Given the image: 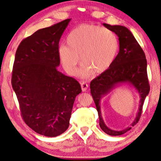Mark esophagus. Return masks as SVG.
I'll return each mask as SVG.
<instances>
[{
	"label": "esophagus",
	"instance_id": "34e87169",
	"mask_svg": "<svg viewBox=\"0 0 161 161\" xmlns=\"http://www.w3.org/2000/svg\"><path fill=\"white\" fill-rule=\"evenodd\" d=\"M88 87H89V85H88L86 82H85V81L81 82V90H82L83 92H85L86 90H87Z\"/></svg>",
	"mask_w": 161,
	"mask_h": 161
}]
</instances>
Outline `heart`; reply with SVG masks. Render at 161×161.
<instances>
[{
  "instance_id": "1",
  "label": "heart",
  "mask_w": 161,
  "mask_h": 161,
  "mask_svg": "<svg viewBox=\"0 0 161 161\" xmlns=\"http://www.w3.org/2000/svg\"><path fill=\"white\" fill-rule=\"evenodd\" d=\"M61 45L58 55L63 69L75 76L81 58L80 76L89 78L92 71L101 74L111 66L119 49V40L112 31L90 24L80 25L72 30Z\"/></svg>"
}]
</instances>
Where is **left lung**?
<instances>
[{
	"instance_id": "8db88e82",
	"label": "left lung",
	"mask_w": 161,
	"mask_h": 161,
	"mask_svg": "<svg viewBox=\"0 0 161 161\" xmlns=\"http://www.w3.org/2000/svg\"><path fill=\"white\" fill-rule=\"evenodd\" d=\"M103 25L118 36L119 50L111 66L91 81L90 92L98 111L101 128L108 135L119 136L130 130L131 127L121 130L108 128L101 115V100L103 97L123 84L132 85L140 96L139 111L134 121L131 123V126H134L139 120L144 100L149 92L147 72V64L143 49L128 28L122 25H110L106 23Z\"/></svg>"
}]
</instances>
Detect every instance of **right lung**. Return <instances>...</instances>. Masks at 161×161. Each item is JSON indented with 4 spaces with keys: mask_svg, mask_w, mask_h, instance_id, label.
Segmentation results:
<instances>
[{
    "mask_svg": "<svg viewBox=\"0 0 161 161\" xmlns=\"http://www.w3.org/2000/svg\"><path fill=\"white\" fill-rule=\"evenodd\" d=\"M71 19L40 29L20 43L14 63L12 85L25 123L48 137L69 126L75 98L81 92L75 79L58 71L59 42Z\"/></svg>",
    "mask_w": 161,
    "mask_h": 161,
    "instance_id": "1",
    "label": "right lung"
}]
</instances>
